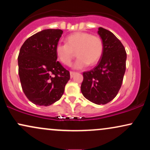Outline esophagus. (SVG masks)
Segmentation results:
<instances>
[{
  "instance_id": "1",
  "label": "esophagus",
  "mask_w": 150,
  "mask_h": 150,
  "mask_svg": "<svg viewBox=\"0 0 150 150\" xmlns=\"http://www.w3.org/2000/svg\"><path fill=\"white\" fill-rule=\"evenodd\" d=\"M70 77H73L74 75H75V74H76V73H75V72H73V71H70Z\"/></svg>"
}]
</instances>
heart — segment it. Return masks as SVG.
Segmentation results:
<instances>
[{
  "label": "heart",
  "mask_w": 150,
  "mask_h": 150,
  "mask_svg": "<svg viewBox=\"0 0 150 150\" xmlns=\"http://www.w3.org/2000/svg\"><path fill=\"white\" fill-rule=\"evenodd\" d=\"M66 44H58L56 46V56L63 64L71 65L74 57L78 56L74 68L81 69L89 64H97L104 52V43L100 37L87 32H75L65 39Z\"/></svg>",
  "instance_id": "b5f03b06"
}]
</instances>
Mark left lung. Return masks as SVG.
I'll list each match as a JSON object with an SVG mask.
<instances>
[{"instance_id":"left-lung-1","label":"left lung","mask_w":150,"mask_h":150,"mask_svg":"<svg viewBox=\"0 0 150 150\" xmlns=\"http://www.w3.org/2000/svg\"><path fill=\"white\" fill-rule=\"evenodd\" d=\"M104 52L98 65L83 73L81 92L86 99L96 104H106L119 92L126 68V51L112 32L99 27Z\"/></svg>"}]
</instances>
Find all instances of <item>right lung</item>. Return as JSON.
Masks as SVG:
<instances>
[{
  "mask_svg": "<svg viewBox=\"0 0 150 150\" xmlns=\"http://www.w3.org/2000/svg\"><path fill=\"white\" fill-rule=\"evenodd\" d=\"M61 30L49 29L34 34L22 44L18 56V73L22 90L30 101L49 106L61 99L70 72L56 61V46Z\"/></svg>",
  "mask_w": 150,
  "mask_h": 150,
  "instance_id": "right-lung-1",
  "label": "right lung"
}]
</instances>
